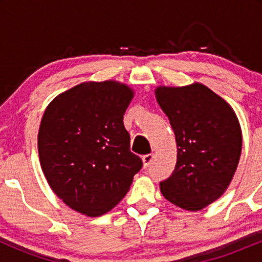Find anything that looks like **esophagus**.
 <instances>
[{"label":"esophagus","mask_w":262,"mask_h":262,"mask_svg":"<svg viewBox=\"0 0 262 262\" xmlns=\"http://www.w3.org/2000/svg\"><path fill=\"white\" fill-rule=\"evenodd\" d=\"M152 159H154V155L152 154H148L143 156V162H144V167H148L150 164H151Z\"/></svg>","instance_id":"1"}]
</instances>
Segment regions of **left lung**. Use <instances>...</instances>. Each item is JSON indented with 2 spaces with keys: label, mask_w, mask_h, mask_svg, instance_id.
<instances>
[{
  "label": "left lung",
  "mask_w": 262,
  "mask_h": 262,
  "mask_svg": "<svg viewBox=\"0 0 262 262\" xmlns=\"http://www.w3.org/2000/svg\"><path fill=\"white\" fill-rule=\"evenodd\" d=\"M159 106L176 137L172 175L160 182L162 196L186 210H200L228 188L242 154L239 121L228 102L202 83L159 86Z\"/></svg>",
  "instance_id": "left-lung-1"
}]
</instances>
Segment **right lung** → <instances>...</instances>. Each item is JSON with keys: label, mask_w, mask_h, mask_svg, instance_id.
<instances>
[{"label": "right lung", "mask_w": 262, "mask_h": 262, "mask_svg": "<svg viewBox=\"0 0 262 262\" xmlns=\"http://www.w3.org/2000/svg\"><path fill=\"white\" fill-rule=\"evenodd\" d=\"M133 96L124 83L89 81L60 93L45 110L38 133L41 169L71 209L89 217L110 212L143 166L123 123Z\"/></svg>", "instance_id": "1"}]
</instances>
